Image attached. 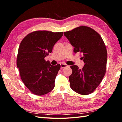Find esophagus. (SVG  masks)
I'll list each match as a JSON object with an SVG mask.
<instances>
[{
	"mask_svg": "<svg viewBox=\"0 0 122 122\" xmlns=\"http://www.w3.org/2000/svg\"><path fill=\"white\" fill-rule=\"evenodd\" d=\"M68 65H66V64H61V69H63L65 67H68Z\"/></svg>",
	"mask_w": 122,
	"mask_h": 122,
	"instance_id": "esophagus-1",
	"label": "esophagus"
}]
</instances>
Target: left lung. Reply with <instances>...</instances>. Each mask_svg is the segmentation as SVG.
<instances>
[{
  "label": "left lung",
  "instance_id": "8db88e82",
  "mask_svg": "<svg viewBox=\"0 0 122 122\" xmlns=\"http://www.w3.org/2000/svg\"><path fill=\"white\" fill-rule=\"evenodd\" d=\"M71 45L74 52L83 54L84 62L82 69L71 66L72 74L69 76L70 87L82 95L90 94L96 89L104 77L106 70L107 53L104 41L93 28L80 26L64 32Z\"/></svg>",
  "mask_w": 122,
  "mask_h": 122
}]
</instances>
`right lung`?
I'll use <instances>...</instances> for the list:
<instances>
[{
  "label": "right lung",
  "mask_w": 122,
  "mask_h": 122,
  "mask_svg": "<svg viewBox=\"0 0 122 122\" xmlns=\"http://www.w3.org/2000/svg\"><path fill=\"white\" fill-rule=\"evenodd\" d=\"M63 33L38 30L28 34L22 40L18 51L17 66L22 81L33 94L44 95L54 87L61 65H51L44 58L52 52L54 44Z\"/></svg>",
  "instance_id": "obj_1"
}]
</instances>
